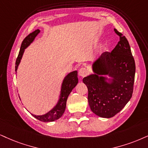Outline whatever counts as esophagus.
<instances>
[{
	"label": "esophagus",
	"mask_w": 148,
	"mask_h": 148,
	"mask_svg": "<svg viewBox=\"0 0 148 148\" xmlns=\"http://www.w3.org/2000/svg\"><path fill=\"white\" fill-rule=\"evenodd\" d=\"M87 74L88 71L85 68H81L78 71V75L81 76V77H85V76L87 75Z\"/></svg>",
	"instance_id": "esophagus-1"
}]
</instances>
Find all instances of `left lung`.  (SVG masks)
<instances>
[{"mask_svg": "<svg viewBox=\"0 0 148 148\" xmlns=\"http://www.w3.org/2000/svg\"><path fill=\"white\" fill-rule=\"evenodd\" d=\"M119 42L111 52H104L93 64L94 74L85 77L91 110L99 117L110 118L118 113L131 98L135 75V63L130 45L117 29ZM113 78L111 83L102 75Z\"/></svg>", "mask_w": 148, "mask_h": 148, "instance_id": "8db88e82", "label": "left lung"}]
</instances>
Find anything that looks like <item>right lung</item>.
Listing matches in <instances>:
<instances>
[{"label": "right lung", "mask_w": 148, "mask_h": 148, "mask_svg": "<svg viewBox=\"0 0 148 148\" xmlns=\"http://www.w3.org/2000/svg\"><path fill=\"white\" fill-rule=\"evenodd\" d=\"M40 32V30L37 29L35 31H33V33H30L29 35H27L24 38V40L22 43L19 54H18V56L17 57L16 61V67H15L16 72L18 70V65L20 64V60H21L22 57L24 52V49L31 44V43L34 40L35 37L38 35V33ZM78 82V80L77 71H74V72H72L70 74H68V75L65 76L63 81L61 89L60 98H59V100L58 101L57 105L52 108V110H50L49 112L45 114V115H35L32 114V115H33V117H35L36 119H39L41 121H44V122L54 121L60 118L65 111L68 97L70 95L71 91H72V89L77 85Z\"/></svg>", "instance_id": "right-lung-1"}]
</instances>
